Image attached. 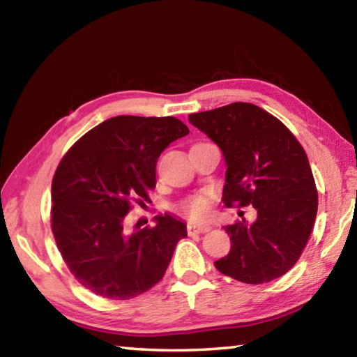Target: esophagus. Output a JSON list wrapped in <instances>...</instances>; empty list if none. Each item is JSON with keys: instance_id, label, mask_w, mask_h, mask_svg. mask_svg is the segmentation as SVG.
I'll return each mask as SVG.
<instances>
[{"instance_id": "esophagus-1", "label": "esophagus", "mask_w": 357, "mask_h": 357, "mask_svg": "<svg viewBox=\"0 0 357 357\" xmlns=\"http://www.w3.org/2000/svg\"><path fill=\"white\" fill-rule=\"evenodd\" d=\"M211 229V227H208V225H197V223H192V222H189L187 223V233L190 234H200V233H208Z\"/></svg>"}]
</instances>
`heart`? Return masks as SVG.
I'll use <instances>...</instances> for the list:
<instances>
[{"instance_id": "b5f03b06", "label": "heart", "mask_w": 357, "mask_h": 357, "mask_svg": "<svg viewBox=\"0 0 357 357\" xmlns=\"http://www.w3.org/2000/svg\"><path fill=\"white\" fill-rule=\"evenodd\" d=\"M213 208V197L209 192L195 193L179 204V211L184 213L192 220H203L206 219Z\"/></svg>"}]
</instances>
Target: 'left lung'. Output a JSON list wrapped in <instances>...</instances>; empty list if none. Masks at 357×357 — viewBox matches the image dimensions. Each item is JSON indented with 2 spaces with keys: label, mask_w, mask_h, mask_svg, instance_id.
I'll list each match as a JSON object with an SVG mask.
<instances>
[{
  "label": "left lung",
  "mask_w": 357,
  "mask_h": 357,
  "mask_svg": "<svg viewBox=\"0 0 357 357\" xmlns=\"http://www.w3.org/2000/svg\"><path fill=\"white\" fill-rule=\"evenodd\" d=\"M219 144L227 164L223 203L257 209L253 223L223 227L231 250L215 268L234 280L258 285L287 274L310 238L318 192L304 148L280 119L247 102L189 114Z\"/></svg>",
  "instance_id": "8db88e82"
}]
</instances>
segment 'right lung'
I'll return each instance as SVG.
<instances>
[{"instance_id":"obj_1","label":"right lung","mask_w":357,"mask_h":357,"mask_svg":"<svg viewBox=\"0 0 357 357\" xmlns=\"http://www.w3.org/2000/svg\"><path fill=\"white\" fill-rule=\"evenodd\" d=\"M189 134L173 116H114L86 132L63 155L52 181V231L78 283L107 299L128 301L159 283L185 225L157 215L129 233L126 215L155 187V164Z\"/></svg>"}]
</instances>
